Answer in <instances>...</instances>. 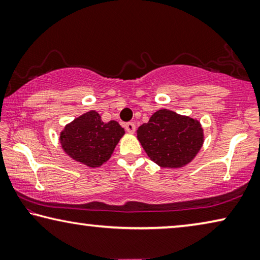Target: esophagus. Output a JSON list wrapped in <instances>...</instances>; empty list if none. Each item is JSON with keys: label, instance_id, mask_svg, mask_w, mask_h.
I'll list each match as a JSON object with an SVG mask.
<instances>
[{"label": "esophagus", "instance_id": "esophagus-1", "mask_svg": "<svg viewBox=\"0 0 260 260\" xmlns=\"http://www.w3.org/2000/svg\"><path fill=\"white\" fill-rule=\"evenodd\" d=\"M125 128L126 131L128 132V133H134L135 132V125L133 122H127L125 125Z\"/></svg>", "mask_w": 260, "mask_h": 260}]
</instances>
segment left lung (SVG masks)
I'll list each match as a JSON object with an SVG mask.
<instances>
[{
    "label": "left lung",
    "instance_id": "1",
    "mask_svg": "<svg viewBox=\"0 0 260 260\" xmlns=\"http://www.w3.org/2000/svg\"><path fill=\"white\" fill-rule=\"evenodd\" d=\"M137 133L150 160L164 168H181L188 165L204 141L200 121L166 108L155 112Z\"/></svg>",
    "mask_w": 260,
    "mask_h": 260
}]
</instances>
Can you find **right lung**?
<instances>
[{"mask_svg":"<svg viewBox=\"0 0 260 260\" xmlns=\"http://www.w3.org/2000/svg\"><path fill=\"white\" fill-rule=\"evenodd\" d=\"M125 131L117 121L103 122L98 112L90 111L60 132L61 148L73 160L87 167H100L111 157Z\"/></svg>","mask_w":260,"mask_h":260,"instance_id":"right-lung-1","label":"right lung"}]
</instances>
